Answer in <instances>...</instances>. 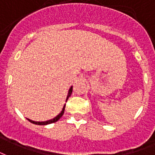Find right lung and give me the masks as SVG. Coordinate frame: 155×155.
Masks as SVG:
<instances>
[{
  "label": "right lung",
  "instance_id": "add662e5",
  "mask_svg": "<svg viewBox=\"0 0 155 155\" xmlns=\"http://www.w3.org/2000/svg\"><path fill=\"white\" fill-rule=\"evenodd\" d=\"M72 92H73V87H71L70 89H69V91H68V95H67L66 101H68V97L70 96L71 94H72ZM64 109H65V104H64V106L63 107L62 111H61V112H60L59 114L57 115L56 117H54V118H52V119H51V120L46 121V122H35V121L30 120L29 118H27V119H28V120L30 123H33V124H37V125H47V124H51V123H55V122H57V121L60 119V117H62L63 114H64Z\"/></svg>",
  "mask_w": 155,
  "mask_h": 155
}]
</instances>
